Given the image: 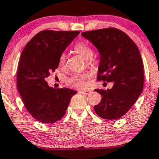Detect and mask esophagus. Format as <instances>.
Returning a JSON list of instances; mask_svg holds the SVG:
<instances>
[{"label":"esophagus","instance_id":"esophagus-1","mask_svg":"<svg viewBox=\"0 0 159 159\" xmlns=\"http://www.w3.org/2000/svg\"><path fill=\"white\" fill-rule=\"evenodd\" d=\"M78 93H81V94H88V93H89V91L88 90H79L78 91Z\"/></svg>","mask_w":159,"mask_h":159}]
</instances>
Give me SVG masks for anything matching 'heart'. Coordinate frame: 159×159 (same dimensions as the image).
Here are the masks:
<instances>
[{
    "label": "heart",
    "mask_w": 159,
    "mask_h": 159,
    "mask_svg": "<svg viewBox=\"0 0 159 159\" xmlns=\"http://www.w3.org/2000/svg\"><path fill=\"white\" fill-rule=\"evenodd\" d=\"M74 48L76 52L83 56L85 59H87L89 64H92L93 61H92L91 57L93 56V52L91 47L89 45H87L84 42H78L75 45ZM65 61H66V55L63 53L61 55L60 58H59V64L61 65H64ZM87 75H75L68 78L67 83L69 84L74 86V87L79 88V89H84L87 86Z\"/></svg>",
    "instance_id": "heart-1"
}]
</instances>
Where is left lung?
Wrapping results in <instances>:
<instances>
[{"label":"left lung","instance_id":"1","mask_svg":"<svg viewBox=\"0 0 159 159\" xmlns=\"http://www.w3.org/2000/svg\"><path fill=\"white\" fill-rule=\"evenodd\" d=\"M100 54L98 81L112 82V89H95L101 102L94 107L101 118L115 120L129 111L144 87V64L134 41L121 30L107 28L82 32Z\"/></svg>","mask_w":159,"mask_h":159}]
</instances>
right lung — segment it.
<instances>
[{
  "mask_svg": "<svg viewBox=\"0 0 159 159\" xmlns=\"http://www.w3.org/2000/svg\"><path fill=\"white\" fill-rule=\"evenodd\" d=\"M78 31L43 30L25 46L19 61L17 85L25 107L37 121L53 124L65 115L77 92L50 87L47 78L58 68L61 55Z\"/></svg>",
  "mask_w": 159,
  "mask_h": 159,
  "instance_id": "1",
  "label": "right lung"
}]
</instances>
